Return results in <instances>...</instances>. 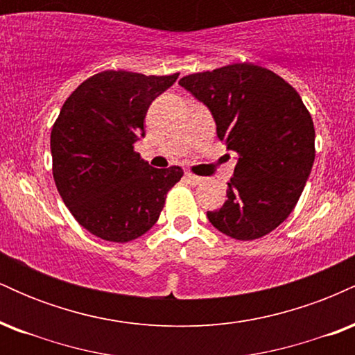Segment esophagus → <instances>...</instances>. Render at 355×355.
I'll return each mask as SVG.
<instances>
[{
	"mask_svg": "<svg viewBox=\"0 0 355 355\" xmlns=\"http://www.w3.org/2000/svg\"><path fill=\"white\" fill-rule=\"evenodd\" d=\"M185 178H187V182L190 183V185H198V183H202V180H203L202 177H198V175H193L190 172L185 173Z\"/></svg>",
	"mask_w": 355,
	"mask_h": 355,
	"instance_id": "1",
	"label": "esophagus"
}]
</instances>
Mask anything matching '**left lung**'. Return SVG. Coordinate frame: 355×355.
Listing matches in <instances>:
<instances>
[{
	"label": "left lung",
	"mask_w": 355,
	"mask_h": 355,
	"mask_svg": "<svg viewBox=\"0 0 355 355\" xmlns=\"http://www.w3.org/2000/svg\"><path fill=\"white\" fill-rule=\"evenodd\" d=\"M205 103L217 137L239 155L222 209L210 223L235 240L275 230L295 209L315 158V130L294 87L267 68L234 63L178 81Z\"/></svg>",
	"instance_id": "1"
}]
</instances>
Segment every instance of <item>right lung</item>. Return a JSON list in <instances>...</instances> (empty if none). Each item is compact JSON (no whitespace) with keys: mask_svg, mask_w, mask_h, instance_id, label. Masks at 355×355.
Masks as SVG:
<instances>
[{"mask_svg":"<svg viewBox=\"0 0 355 355\" xmlns=\"http://www.w3.org/2000/svg\"><path fill=\"white\" fill-rule=\"evenodd\" d=\"M177 78L107 70L85 80L61 107L50 140L53 178L89 234L116 243L141 237L183 177L180 166L153 168L133 148L145 135L148 107Z\"/></svg>","mask_w":355,"mask_h":355,"instance_id":"1","label":"right lung"}]
</instances>
